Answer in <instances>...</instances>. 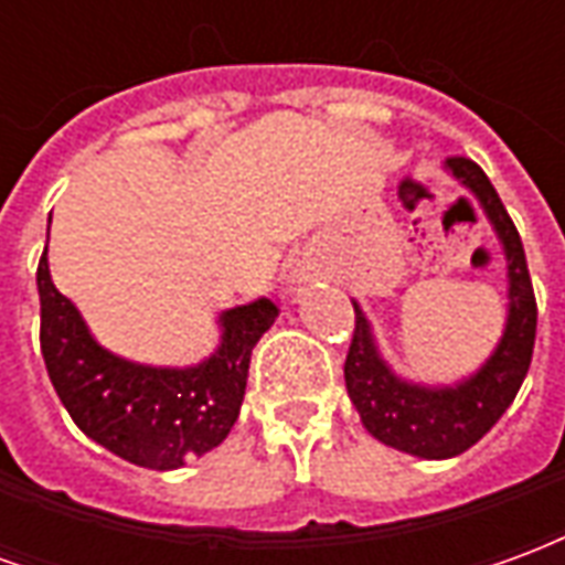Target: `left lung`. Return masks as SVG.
Wrapping results in <instances>:
<instances>
[{
  "instance_id": "8db88e82",
  "label": "left lung",
  "mask_w": 565,
  "mask_h": 565,
  "mask_svg": "<svg viewBox=\"0 0 565 565\" xmlns=\"http://www.w3.org/2000/svg\"><path fill=\"white\" fill-rule=\"evenodd\" d=\"M445 169L481 202L487 221L493 223L499 245L505 250L509 318L502 339L475 375L450 387H426L399 379L387 366L363 308L354 302L356 327L351 351L344 360L348 396L356 405L363 426L384 445L424 460H448L469 450L505 415L533 360L535 320H539L521 235L514 230L490 178L478 162L466 157H450Z\"/></svg>"
}]
</instances>
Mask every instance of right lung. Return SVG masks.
Returning <instances> with one entry per match:
<instances>
[{"instance_id": "1", "label": "right lung", "mask_w": 565, "mask_h": 565, "mask_svg": "<svg viewBox=\"0 0 565 565\" xmlns=\"http://www.w3.org/2000/svg\"><path fill=\"white\" fill-rule=\"evenodd\" d=\"M42 356L60 403L87 438L145 469H178L230 436L247 387L250 351L278 318V306L254 299L221 315V344L196 366L132 363L105 351L72 299L60 294L39 259Z\"/></svg>"}]
</instances>
